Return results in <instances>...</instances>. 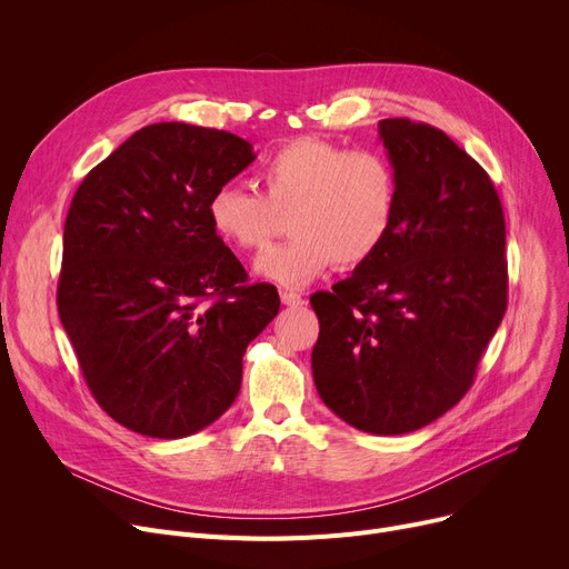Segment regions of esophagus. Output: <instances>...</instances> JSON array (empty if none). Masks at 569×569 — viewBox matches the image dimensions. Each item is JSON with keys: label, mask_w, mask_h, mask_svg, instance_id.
Returning a JSON list of instances; mask_svg holds the SVG:
<instances>
[{"label": "esophagus", "mask_w": 569, "mask_h": 569, "mask_svg": "<svg viewBox=\"0 0 569 569\" xmlns=\"http://www.w3.org/2000/svg\"><path fill=\"white\" fill-rule=\"evenodd\" d=\"M281 302L286 307H305L307 300L300 292H292V290H281Z\"/></svg>", "instance_id": "obj_1"}]
</instances>
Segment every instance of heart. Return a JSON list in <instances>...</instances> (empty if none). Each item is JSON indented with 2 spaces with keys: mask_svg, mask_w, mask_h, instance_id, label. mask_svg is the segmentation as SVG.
I'll return each mask as SVG.
<instances>
[{
  "mask_svg": "<svg viewBox=\"0 0 569 569\" xmlns=\"http://www.w3.org/2000/svg\"><path fill=\"white\" fill-rule=\"evenodd\" d=\"M258 187H219L207 217L223 242L264 251L288 217L292 242L260 256L256 274L283 288H302L335 262H367L392 232L399 174L390 157L371 147L346 149L330 140L297 138L258 168Z\"/></svg>",
  "mask_w": 569,
  "mask_h": 569,
  "instance_id": "heart-1",
  "label": "heart"
}]
</instances>
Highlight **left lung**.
<instances>
[{
    "label": "left lung",
    "mask_w": 569,
    "mask_h": 569,
    "mask_svg": "<svg viewBox=\"0 0 569 569\" xmlns=\"http://www.w3.org/2000/svg\"><path fill=\"white\" fill-rule=\"evenodd\" d=\"M399 174L385 244L332 292L311 295L316 390L350 427L399 436L470 390L507 309L502 204L487 170L440 129L382 119Z\"/></svg>",
    "instance_id": "8db88e82"
}]
</instances>
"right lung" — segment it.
I'll return each instance as SVG.
<instances>
[{
    "label": "right lung",
    "instance_id": "add662e5",
    "mask_svg": "<svg viewBox=\"0 0 569 569\" xmlns=\"http://www.w3.org/2000/svg\"><path fill=\"white\" fill-rule=\"evenodd\" d=\"M253 159L228 131L149 124L71 200L57 311L99 406L140 436L219 420L247 346L279 313L277 288L247 281L207 217L209 196Z\"/></svg>",
    "mask_w": 569,
    "mask_h": 569
}]
</instances>
